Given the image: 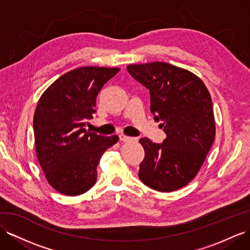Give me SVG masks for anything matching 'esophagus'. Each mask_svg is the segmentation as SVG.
<instances>
[{
    "label": "esophagus",
    "instance_id": "esophagus-1",
    "mask_svg": "<svg viewBox=\"0 0 250 250\" xmlns=\"http://www.w3.org/2000/svg\"><path fill=\"white\" fill-rule=\"evenodd\" d=\"M119 139L121 140V142H134V140H136V138L126 136V135H125V134H120Z\"/></svg>",
    "mask_w": 250,
    "mask_h": 250
}]
</instances>
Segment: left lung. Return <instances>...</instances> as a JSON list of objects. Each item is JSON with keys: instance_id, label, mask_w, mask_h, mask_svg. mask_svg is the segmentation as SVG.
<instances>
[{"instance_id": "8db88e82", "label": "left lung", "mask_w": 250, "mask_h": 250, "mask_svg": "<svg viewBox=\"0 0 250 250\" xmlns=\"http://www.w3.org/2000/svg\"><path fill=\"white\" fill-rule=\"evenodd\" d=\"M126 69L149 89L151 112L167 135L163 144L139 140L145 149L140 181L161 192L186 186L201 169L215 137L206 85L189 70L166 62L131 64Z\"/></svg>"}]
</instances>
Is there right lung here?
Listing matches in <instances>:
<instances>
[{"label": "right lung", "mask_w": 250, "mask_h": 250, "mask_svg": "<svg viewBox=\"0 0 250 250\" xmlns=\"http://www.w3.org/2000/svg\"><path fill=\"white\" fill-rule=\"evenodd\" d=\"M119 72L115 67L85 66L57 79L38 102L34 133L38 161L50 186L65 195H79L97 181L102 154L118 136L85 130L96 112V98Z\"/></svg>", "instance_id": "1"}]
</instances>
